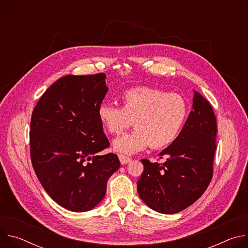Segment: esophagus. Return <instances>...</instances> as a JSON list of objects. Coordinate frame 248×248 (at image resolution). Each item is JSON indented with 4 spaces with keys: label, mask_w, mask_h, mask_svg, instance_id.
Listing matches in <instances>:
<instances>
[{
    "label": "esophagus",
    "mask_w": 248,
    "mask_h": 248,
    "mask_svg": "<svg viewBox=\"0 0 248 248\" xmlns=\"http://www.w3.org/2000/svg\"><path fill=\"white\" fill-rule=\"evenodd\" d=\"M119 159H120V162H121L122 165H126L129 162H131V158L126 157L124 155H119Z\"/></svg>",
    "instance_id": "esophagus-1"
}]
</instances>
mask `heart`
<instances>
[{
  "label": "heart",
  "mask_w": 248,
  "mask_h": 248,
  "mask_svg": "<svg viewBox=\"0 0 248 248\" xmlns=\"http://www.w3.org/2000/svg\"><path fill=\"white\" fill-rule=\"evenodd\" d=\"M123 106L103 103L97 115L110 133L118 134L134 121L135 129L113 141L115 151L135 154L147 146L167 147L178 138L188 117V104L180 94L152 87H135L122 96Z\"/></svg>",
  "instance_id": "obj_1"
}]
</instances>
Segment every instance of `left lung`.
<instances>
[{"label":"left lung","mask_w":248,"mask_h":248,"mask_svg":"<svg viewBox=\"0 0 248 248\" xmlns=\"http://www.w3.org/2000/svg\"><path fill=\"white\" fill-rule=\"evenodd\" d=\"M217 123L211 105L193 90L192 110L173 142L159 157L163 165L142 159L144 170L137 191L149 208L174 214L193 204L208 187L213 175Z\"/></svg>","instance_id":"left-lung-1"}]
</instances>
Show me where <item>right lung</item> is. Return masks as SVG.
I'll return each mask as SVG.
<instances>
[{
	"label": "right lung",
	"instance_id": "obj_1",
	"mask_svg": "<svg viewBox=\"0 0 248 248\" xmlns=\"http://www.w3.org/2000/svg\"><path fill=\"white\" fill-rule=\"evenodd\" d=\"M106 76H66L52 84L35 107L30 123V156L50 197L73 212H86L105 197L121 163L100 155L110 143L97 115L109 88Z\"/></svg>",
	"mask_w": 248,
	"mask_h": 248
}]
</instances>
